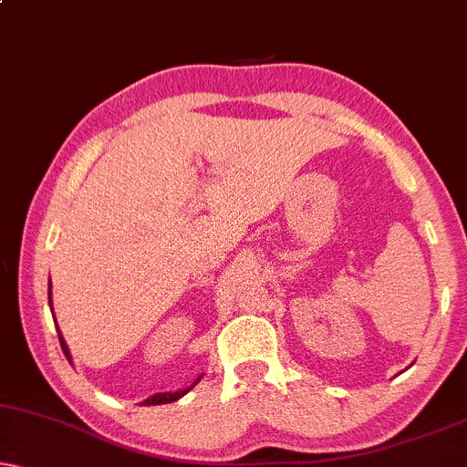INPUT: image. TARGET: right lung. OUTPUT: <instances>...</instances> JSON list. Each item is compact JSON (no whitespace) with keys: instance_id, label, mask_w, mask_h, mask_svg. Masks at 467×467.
<instances>
[{"instance_id":"right-lung-1","label":"right lung","mask_w":467,"mask_h":467,"mask_svg":"<svg viewBox=\"0 0 467 467\" xmlns=\"http://www.w3.org/2000/svg\"><path fill=\"white\" fill-rule=\"evenodd\" d=\"M48 298H51V288H48ZM59 344H61V350H64V354H66V358L72 360V358H70V350H67V346H66L64 337H61V333H59ZM201 378H202V376H201ZM201 378H198V380H201ZM198 380H196V382H198ZM196 382H194V384H196ZM194 384H192V387H194ZM192 387L183 389V390H177V393H158V395H151V397H149V400L142 401V406H160V403H172V401L182 400V397H183L185 393H188V390H190Z\"/></svg>"}]
</instances>
